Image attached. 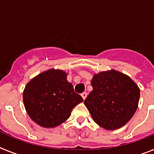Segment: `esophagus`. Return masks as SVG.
I'll return each instance as SVG.
<instances>
[{
  "mask_svg": "<svg viewBox=\"0 0 154 154\" xmlns=\"http://www.w3.org/2000/svg\"><path fill=\"white\" fill-rule=\"evenodd\" d=\"M81 96H82V99H83V100H85V98H86V96H87V93L86 92H84L81 94Z\"/></svg>",
  "mask_w": 154,
  "mask_h": 154,
  "instance_id": "34e87169",
  "label": "esophagus"
}]
</instances>
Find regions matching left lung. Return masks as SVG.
<instances>
[{"mask_svg": "<svg viewBox=\"0 0 154 154\" xmlns=\"http://www.w3.org/2000/svg\"><path fill=\"white\" fill-rule=\"evenodd\" d=\"M92 91L84 104L99 126L107 130L122 127L138 107L140 91L135 82L115 69L94 74Z\"/></svg>", "mask_w": 154, "mask_h": 154, "instance_id": "1", "label": "left lung"}]
</instances>
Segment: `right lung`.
Masks as SVG:
<instances>
[{"label":"right lung","instance_id":"right-lung-1","mask_svg":"<svg viewBox=\"0 0 154 154\" xmlns=\"http://www.w3.org/2000/svg\"><path fill=\"white\" fill-rule=\"evenodd\" d=\"M83 101L67 80V73L51 69L28 82L23 92V102L32 120L45 128L62 124L71 116L76 105Z\"/></svg>","mask_w":154,"mask_h":154}]
</instances>
